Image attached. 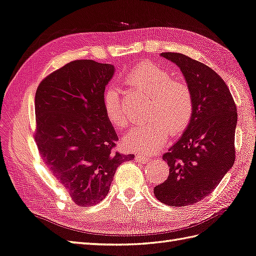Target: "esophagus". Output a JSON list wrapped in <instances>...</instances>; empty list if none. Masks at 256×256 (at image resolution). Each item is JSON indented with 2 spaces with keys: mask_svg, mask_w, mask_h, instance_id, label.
<instances>
[{
  "mask_svg": "<svg viewBox=\"0 0 256 256\" xmlns=\"http://www.w3.org/2000/svg\"><path fill=\"white\" fill-rule=\"evenodd\" d=\"M135 158L138 159V162H147L148 159H150V157H148L147 155H142V154H138V155H136Z\"/></svg>",
  "mask_w": 256,
  "mask_h": 256,
  "instance_id": "obj_1",
  "label": "esophagus"
}]
</instances>
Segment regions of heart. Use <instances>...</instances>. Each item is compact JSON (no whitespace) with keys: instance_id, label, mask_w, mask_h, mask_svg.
I'll use <instances>...</instances> for the list:
<instances>
[{"instance_id":"1","label":"heart","mask_w":256,"mask_h":256,"mask_svg":"<svg viewBox=\"0 0 256 256\" xmlns=\"http://www.w3.org/2000/svg\"><path fill=\"white\" fill-rule=\"evenodd\" d=\"M132 87L150 97L146 124L136 126L124 136L123 145L128 150L156 152L167 142L169 130L180 134L192 118L194 100L191 88L155 64L142 63L126 76ZM104 110L106 118L116 130L126 128L128 116L122 104L120 92L110 86L104 94Z\"/></svg>"}]
</instances>
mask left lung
<instances>
[{"label":"left lung","instance_id":"obj_1","mask_svg":"<svg viewBox=\"0 0 256 256\" xmlns=\"http://www.w3.org/2000/svg\"><path fill=\"white\" fill-rule=\"evenodd\" d=\"M162 58L181 70L194 100L192 118L162 159L169 176L154 188L169 206H188L210 194L234 162L236 106L229 88L215 70L181 53Z\"/></svg>","mask_w":256,"mask_h":256}]
</instances>
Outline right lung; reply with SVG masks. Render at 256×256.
I'll use <instances>...</instances> for the list:
<instances>
[{"label":"right lung","mask_w":256,"mask_h":256,"mask_svg":"<svg viewBox=\"0 0 256 256\" xmlns=\"http://www.w3.org/2000/svg\"><path fill=\"white\" fill-rule=\"evenodd\" d=\"M112 64L77 60L40 82L34 97L40 156L76 205L100 203L116 168L135 156L114 150L118 135L106 116L104 94Z\"/></svg>","instance_id":"add662e5"}]
</instances>
